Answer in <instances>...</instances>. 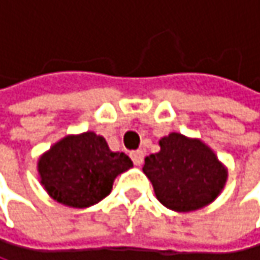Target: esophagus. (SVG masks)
I'll use <instances>...</instances> for the list:
<instances>
[{"mask_svg": "<svg viewBox=\"0 0 260 260\" xmlns=\"http://www.w3.org/2000/svg\"><path fill=\"white\" fill-rule=\"evenodd\" d=\"M131 158H133V161H134V165L136 166H142V163H143V158H145V152L143 151H134V152H131Z\"/></svg>", "mask_w": 260, "mask_h": 260, "instance_id": "1", "label": "esophagus"}]
</instances>
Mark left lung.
Here are the masks:
<instances>
[{"label":"left lung","instance_id":"8db88e82","mask_svg":"<svg viewBox=\"0 0 260 260\" xmlns=\"http://www.w3.org/2000/svg\"><path fill=\"white\" fill-rule=\"evenodd\" d=\"M143 172L158 201L175 212L203 209L216 200L227 181V169L198 139L172 133L160 140V152L145 158Z\"/></svg>","mask_w":260,"mask_h":260}]
</instances>
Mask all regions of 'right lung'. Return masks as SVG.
I'll use <instances>...</instances> for the list:
<instances>
[{
  "mask_svg": "<svg viewBox=\"0 0 260 260\" xmlns=\"http://www.w3.org/2000/svg\"><path fill=\"white\" fill-rule=\"evenodd\" d=\"M133 168L123 152H112L102 136L83 133L54 143L38 161L41 184L57 203L74 209L97 204L111 193L117 175Z\"/></svg>",
  "mask_w": 260,
  "mask_h": 260,
  "instance_id": "1",
  "label": "right lung"
}]
</instances>
